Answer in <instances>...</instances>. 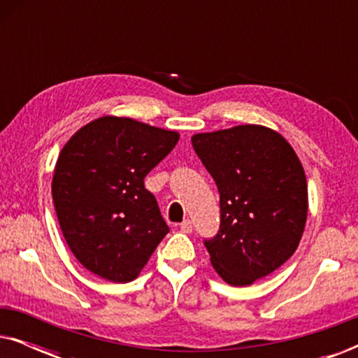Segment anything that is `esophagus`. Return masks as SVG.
<instances>
[{
  "label": "esophagus",
  "mask_w": 358,
  "mask_h": 358,
  "mask_svg": "<svg viewBox=\"0 0 358 358\" xmlns=\"http://www.w3.org/2000/svg\"><path fill=\"white\" fill-rule=\"evenodd\" d=\"M180 231L192 233V222H190V220H184V222L180 223Z\"/></svg>",
  "instance_id": "1"
}]
</instances>
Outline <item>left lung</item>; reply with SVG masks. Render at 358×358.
<instances>
[{
    "label": "left lung",
    "mask_w": 358,
    "mask_h": 358,
    "mask_svg": "<svg viewBox=\"0 0 358 358\" xmlns=\"http://www.w3.org/2000/svg\"><path fill=\"white\" fill-rule=\"evenodd\" d=\"M220 192L222 223L205 239L210 261L233 287H246L293 256L305 231L308 184L292 145L264 125L192 136Z\"/></svg>",
    "instance_id": "8db88e82"
}]
</instances>
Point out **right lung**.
I'll return each instance as SVG.
<instances>
[{
    "label": "right lung",
    "instance_id": "add662e5",
    "mask_svg": "<svg viewBox=\"0 0 358 358\" xmlns=\"http://www.w3.org/2000/svg\"><path fill=\"white\" fill-rule=\"evenodd\" d=\"M179 134L129 117L81 127L58 155L52 180L65 241L87 271L127 283L143 271L169 228L143 179Z\"/></svg>",
    "mask_w": 358,
    "mask_h": 358
}]
</instances>
